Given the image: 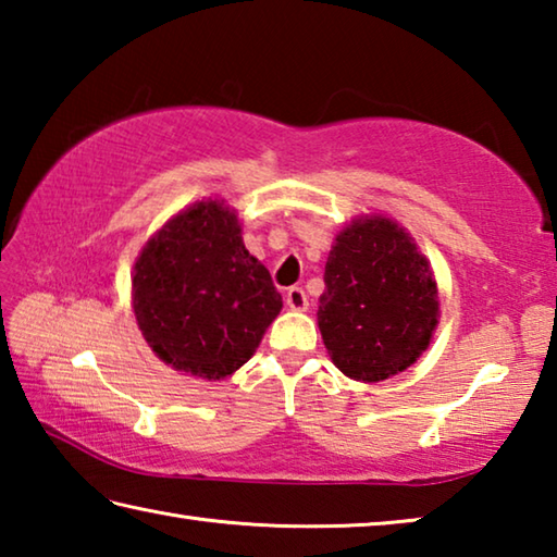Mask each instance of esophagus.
Returning a JSON list of instances; mask_svg holds the SVG:
<instances>
[{"mask_svg":"<svg viewBox=\"0 0 557 557\" xmlns=\"http://www.w3.org/2000/svg\"><path fill=\"white\" fill-rule=\"evenodd\" d=\"M285 301H287V307L292 309V312H305V309L309 307V297L305 295V289H301V287H289L287 295H285Z\"/></svg>","mask_w":557,"mask_h":557,"instance_id":"esophagus-1","label":"esophagus"}]
</instances>
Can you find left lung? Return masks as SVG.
<instances>
[{"label": "left lung", "instance_id": "1", "mask_svg": "<svg viewBox=\"0 0 557 557\" xmlns=\"http://www.w3.org/2000/svg\"><path fill=\"white\" fill-rule=\"evenodd\" d=\"M319 297V332L338 371L379 383L428 351L440 319L437 282L410 233L361 215L336 235Z\"/></svg>", "mask_w": 557, "mask_h": 557}]
</instances>
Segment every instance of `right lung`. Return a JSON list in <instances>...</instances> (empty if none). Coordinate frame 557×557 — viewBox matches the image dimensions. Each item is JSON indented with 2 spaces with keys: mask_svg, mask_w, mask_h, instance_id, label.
Instances as JSON below:
<instances>
[{
  "mask_svg": "<svg viewBox=\"0 0 557 557\" xmlns=\"http://www.w3.org/2000/svg\"><path fill=\"white\" fill-rule=\"evenodd\" d=\"M132 309L166 366L221 381L250 361L282 297L268 268L245 250L235 211L206 199L145 243L132 270Z\"/></svg>",
  "mask_w": 557,
  "mask_h": 557,
  "instance_id": "1",
  "label": "right lung"
}]
</instances>
